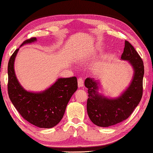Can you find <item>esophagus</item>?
Wrapping results in <instances>:
<instances>
[{
	"mask_svg": "<svg viewBox=\"0 0 153 153\" xmlns=\"http://www.w3.org/2000/svg\"><path fill=\"white\" fill-rule=\"evenodd\" d=\"M78 86L79 88H81V87L84 86V80L81 78L78 79Z\"/></svg>",
	"mask_w": 153,
	"mask_h": 153,
	"instance_id": "1",
	"label": "esophagus"
}]
</instances>
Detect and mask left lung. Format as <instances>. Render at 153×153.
<instances>
[{
	"mask_svg": "<svg viewBox=\"0 0 153 153\" xmlns=\"http://www.w3.org/2000/svg\"><path fill=\"white\" fill-rule=\"evenodd\" d=\"M121 59L128 61L134 69L129 86L120 96L109 98L98 92L100 81L87 78L85 86L88 88L87 112L91 122L101 127H108L126 120L139 104L143 95L144 65L140 55L133 45L125 41Z\"/></svg>",
	"mask_w": 153,
	"mask_h": 153,
	"instance_id": "left-lung-1",
	"label": "left lung"
}]
</instances>
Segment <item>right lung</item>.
I'll return each instance as SVG.
<instances>
[{
	"instance_id": "right-lung-1",
	"label": "right lung",
	"mask_w": 153,
	"mask_h": 153,
	"mask_svg": "<svg viewBox=\"0 0 153 153\" xmlns=\"http://www.w3.org/2000/svg\"><path fill=\"white\" fill-rule=\"evenodd\" d=\"M36 41V38H31L24 41L20 47ZM19 49L12 55L7 67L9 98L22 117L30 124L39 128L54 127L62 119L71 97L78 88L76 77L57 79L52 86L41 92L25 90L14 68Z\"/></svg>"
}]
</instances>
